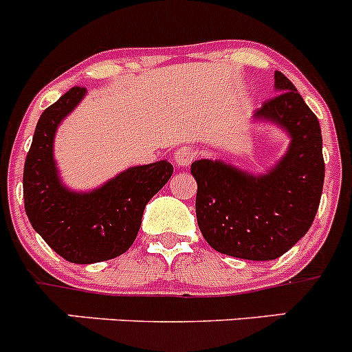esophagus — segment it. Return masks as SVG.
<instances>
[{
    "label": "esophagus",
    "mask_w": 352,
    "mask_h": 352,
    "mask_svg": "<svg viewBox=\"0 0 352 352\" xmlns=\"http://www.w3.org/2000/svg\"><path fill=\"white\" fill-rule=\"evenodd\" d=\"M197 157V148L192 145H185V146H179L176 152H174V164L178 167H188L190 164L195 160Z\"/></svg>",
    "instance_id": "1"
}]
</instances>
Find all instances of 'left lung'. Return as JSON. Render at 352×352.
I'll use <instances>...</instances> for the list:
<instances>
[{"label": "left lung", "instance_id": "left-lung-1", "mask_svg": "<svg viewBox=\"0 0 352 352\" xmlns=\"http://www.w3.org/2000/svg\"><path fill=\"white\" fill-rule=\"evenodd\" d=\"M274 91L252 120L274 124L290 138L278 162L261 174L223 159L192 164L200 232L214 250L239 259L271 261L292 249L311 228L323 190L320 122L278 70Z\"/></svg>", "mask_w": 352, "mask_h": 352}]
</instances>
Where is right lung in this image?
Here are the masks:
<instances>
[{
  "mask_svg": "<svg viewBox=\"0 0 352 352\" xmlns=\"http://www.w3.org/2000/svg\"><path fill=\"white\" fill-rule=\"evenodd\" d=\"M86 96L72 88L41 113L23 166V204L32 228L58 256L76 264L113 259L135 242L145 206L169 182L167 160L128 167L98 188L76 192L56 167L55 136Z\"/></svg>",
  "mask_w": 352,
  "mask_h": 352,
  "instance_id": "obj_1",
  "label": "right lung"
}]
</instances>
